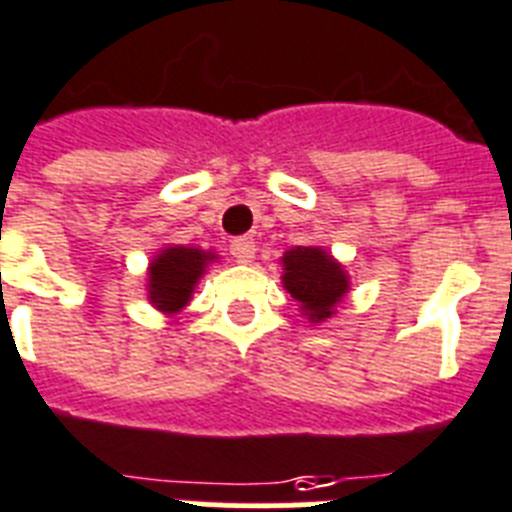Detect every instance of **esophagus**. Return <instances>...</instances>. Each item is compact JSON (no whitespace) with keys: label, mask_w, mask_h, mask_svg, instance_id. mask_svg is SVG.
Masks as SVG:
<instances>
[{"label":"esophagus","mask_w":512,"mask_h":512,"mask_svg":"<svg viewBox=\"0 0 512 512\" xmlns=\"http://www.w3.org/2000/svg\"><path fill=\"white\" fill-rule=\"evenodd\" d=\"M232 256H235L237 264H251L256 259V243H253V237H235L230 245Z\"/></svg>","instance_id":"1"}]
</instances>
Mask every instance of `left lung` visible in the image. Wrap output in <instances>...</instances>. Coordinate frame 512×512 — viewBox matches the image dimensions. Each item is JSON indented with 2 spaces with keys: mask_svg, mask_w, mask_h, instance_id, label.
<instances>
[{
  "mask_svg": "<svg viewBox=\"0 0 512 512\" xmlns=\"http://www.w3.org/2000/svg\"><path fill=\"white\" fill-rule=\"evenodd\" d=\"M282 288L296 298L306 320H330L349 293V272L322 245H296L282 253Z\"/></svg>",
  "mask_w": 512,
  "mask_h": 512,
  "instance_id": "left-lung-1",
  "label": "left lung"
}]
</instances>
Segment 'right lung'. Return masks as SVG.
<instances>
[{
	"label": "right lung",
	"instance_id": "1",
	"mask_svg": "<svg viewBox=\"0 0 512 512\" xmlns=\"http://www.w3.org/2000/svg\"><path fill=\"white\" fill-rule=\"evenodd\" d=\"M216 259L214 251L195 245H163L147 264V301L166 317L179 314L190 304L208 264Z\"/></svg>",
	"mask_w": 512,
	"mask_h": 512
}]
</instances>
